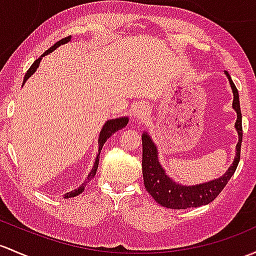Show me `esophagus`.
I'll use <instances>...</instances> for the list:
<instances>
[{"label": "esophagus", "mask_w": 256, "mask_h": 256, "mask_svg": "<svg viewBox=\"0 0 256 256\" xmlns=\"http://www.w3.org/2000/svg\"><path fill=\"white\" fill-rule=\"evenodd\" d=\"M148 110H150V108L147 104L138 103L135 108H134V116L140 118V119H141V118H144V115L148 112Z\"/></svg>", "instance_id": "1"}]
</instances>
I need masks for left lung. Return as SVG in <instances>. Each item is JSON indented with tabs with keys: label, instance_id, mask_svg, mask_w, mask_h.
I'll return each mask as SVG.
<instances>
[{
	"label": "left lung",
	"instance_id": "8db88e82",
	"mask_svg": "<svg viewBox=\"0 0 256 256\" xmlns=\"http://www.w3.org/2000/svg\"><path fill=\"white\" fill-rule=\"evenodd\" d=\"M226 76L230 80L233 96H234L233 109L236 110V116H238L236 118V128L238 131L239 141L236 144L234 162L228 168L226 174H223L218 179L205 182V184L194 185V186H184V185L176 184L174 180L166 176V172L158 162L157 148H156L150 137L146 132L142 135V174H144V182L147 192L150 194V196L160 205L174 210H185L190 208V207L207 205L220 195V192L224 189L227 182H230V179L234 174L239 160H240V146L242 138H243L242 112L236 87L227 71H226Z\"/></svg>",
	"mask_w": 256,
	"mask_h": 256
}]
</instances>
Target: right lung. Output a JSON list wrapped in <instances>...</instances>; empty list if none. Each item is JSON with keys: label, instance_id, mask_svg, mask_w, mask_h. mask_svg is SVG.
<instances>
[{"label": "right lung", "instance_id": "add662e5", "mask_svg": "<svg viewBox=\"0 0 256 256\" xmlns=\"http://www.w3.org/2000/svg\"><path fill=\"white\" fill-rule=\"evenodd\" d=\"M70 40H71V36H66V38H64V39H61V40H58V42H56V44H54L52 46H51L49 50L45 51V52L42 54V55L40 56L39 58H36V60L34 61V62H33V64H32V66L29 67L28 71H26V76H24L23 84H24V83H26V80H28L29 77H30L32 74H33L34 72L36 71V68H38V67H39V64H40V61H42V56H45V55H48V54L52 52V51L55 50L56 48H58V46H60V45H62V44H66V42H68ZM128 118H119V119H112V120H108V121H106V125H104V126H103V128H102L100 135H99V140H98V144H99V153H98V156H96V162H94V166L92 168V170H90V173L88 174V176H87V179H86V182H83L82 185H80V186L78 188V189L74 190V192H67L66 195H64V198H74V196H77V195H78V194H80V192H83V190H84L86 185H87L88 182H90V180L93 179L94 176H96V169H98V164H99V154H100V150H102V148H103V144H106V140L109 138V137L112 136V134L116 132V131H118V130H120V128H125V126L128 125Z\"/></svg>", "mask_w": 256, "mask_h": 256}]
</instances>
